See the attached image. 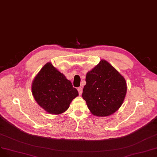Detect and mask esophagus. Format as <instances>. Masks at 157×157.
Wrapping results in <instances>:
<instances>
[{
    "mask_svg": "<svg viewBox=\"0 0 157 157\" xmlns=\"http://www.w3.org/2000/svg\"><path fill=\"white\" fill-rule=\"evenodd\" d=\"M78 90L79 94V95H82V93H83V88H82V87H78Z\"/></svg>",
    "mask_w": 157,
    "mask_h": 157,
    "instance_id": "1",
    "label": "esophagus"
}]
</instances>
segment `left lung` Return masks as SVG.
Listing matches in <instances>:
<instances>
[{
	"label": "left lung",
	"mask_w": 157,
	"mask_h": 157,
	"mask_svg": "<svg viewBox=\"0 0 157 157\" xmlns=\"http://www.w3.org/2000/svg\"><path fill=\"white\" fill-rule=\"evenodd\" d=\"M82 97L90 113L97 117L113 114L123 104L127 90L124 78L107 60L86 74Z\"/></svg>",
	"instance_id": "1"
}]
</instances>
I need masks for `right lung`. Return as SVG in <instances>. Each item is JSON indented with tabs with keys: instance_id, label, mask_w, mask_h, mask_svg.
<instances>
[{
	"instance_id": "right-lung-1",
	"label": "right lung",
	"mask_w": 157,
	"mask_h": 157,
	"mask_svg": "<svg viewBox=\"0 0 157 157\" xmlns=\"http://www.w3.org/2000/svg\"><path fill=\"white\" fill-rule=\"evenodd\" d=\"M31 90L38 104L52 115L66 112L73 99L79 95L71 82L51 63L45 64L36 74Z\"/></svg>"
}]
</instances>
